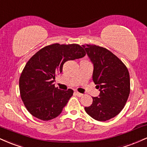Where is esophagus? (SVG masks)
<instances>
[{
  "instance_id": "obj_1",
  "label": "esophagus",
  "mask_w": 147,
  "mask_h": 147,
  "mask_svg": "<svg viewBox=\"0 0 147 147\" xmlns=\"http://www.w3.org/2000/svg\"><path fill=\"white\" fill-rule=\"evenodd\" d=\"M75 94L76 95H77V96H78V97H82V96H83L84 95L82 93H80V92H77V91H75Z\"/></svg>"
}]
</instances>
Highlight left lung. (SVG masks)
<instances>
[{"label":"left lung","instance_id":"left-lung-1","mask_svg":"<svg viewBox=\"0 0 147 147\" xmlns=\"http://www.w3.org/2000/svg\"><path fill=\"white\" fill-rule=\"evenodd\" d=\"M82 46L93 64L92 80L100 91L99 97H92V104L85 111L96 120H109L125 106L130 93L129 72L122 61L106 48Z\"/></svg>","mask_w":147,"mask_h":147}]
</instances>
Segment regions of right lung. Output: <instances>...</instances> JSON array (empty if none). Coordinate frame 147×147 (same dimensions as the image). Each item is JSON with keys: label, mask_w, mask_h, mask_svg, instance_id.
I'll return each instance as SVG.
<instances>
[{"label": "right lung", "mask_w": 147, "mask_h": 147, "mask_svg": "<svg viewBox=\"0 0 147 147\" xmlns=\"http://www.w3.org/2000/svg\"><path fill=\"white\" fill-rule=\"evenodd\" d=\"M86 55L78 44L55 43L43 48L30 58L19 79L22 101L34 117L43 121L57 117L73 95V90L55 88V76L67 61Z\"/></svg>", "instance_id": "1"}]
</instances>
